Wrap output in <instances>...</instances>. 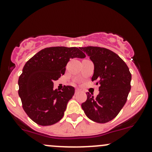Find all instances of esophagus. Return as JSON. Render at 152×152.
<instances>
[{
    "instance_id": "esophagus-1",
    "label": "esophagus",
    "mask_w": 152,
    "mask_h": 152,
    "mask_svg": "<svg viewBox=\"0 0 152 152\" xmlns=\"http://www.w3.org/2000/svg\"><path fill=\"white\" fill-rule=\"evenodd\" d=\"M78 93H79V90H78V89H76V91H75V93H76V94H77Z\"/></svg>"
}]
</instances>
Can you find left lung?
I'll list each match as a JSON object with an SVG mask.
<instances>
[{
  "label": "left lung",
  "instance_id": "1",
  "mask_svg": "<svg viewBox=\"0 0 152 152\" xmlns=\"http://www.w3.org/2000/svg\"><path fill=\"white\" fill-rule=\"evenodd\" d=\"M94 63L92 81L99 85L96 98L87 92L82 104L85 115L93 121L104 124L118 115L126 104L131 90L132 74L125 62L105 48H80Z\"/></svg>",
  "mask_w": 152,
  "mask_h": 152
}]
</instances>
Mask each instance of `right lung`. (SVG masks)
<instances>
[{"instance_id": "add662e5", "label": "right lung", "mask_w": 152, "mask_h": 152, "mask_svg": "<svg viewBox=\"0 0 152 152\" xmlns=\"http://www.w3.org/2000/svg\"><path fill=\"white\" fill-rule=\"evenodd\" d=\"M85 56L76 47H50L37 53L26 63L18 79V94L24 111L34 122L50 126L62 118L75 89L67 85L62 91L54 90L53 81L64 75L70 59Z\"/></svg>"}]
</instances>
